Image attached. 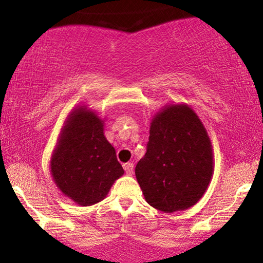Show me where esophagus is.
I'll use <instances>...</instances> for the list:
<instances>
[{"mask_svg":"<svg viewBox=\"0 0 263 263\" xmlns=\"http://www.w3.org/2000/svg\"><path fill=\"white\" fill-rule=\"evenodd\" d=\"M123 170H125L127 176H132V174H134V170H135L134 164H132V163H125V164H123Z\"/></svg>","mask_w":263,"mask_h":263,"instance_id":"34e87169","label":"esophagus"}]
</instances>
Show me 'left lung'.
<instances>
[{
	"label": "left lung",
	"instance_id": "left-lung-1",
	"mask_svg": "<svg viewBox=\"0 0 263 263\" xmlns=\"http://www.w3.org/2000/svg\"><path fill=\"white\" fill-rule=\"evenodd\" d=\"M135 173L147 203L164 213L188 209L203 197L213 174V151L192 108L172 105L157 114Z\"/></svg>",
	"mask_w": 263,
	"mask_h": 263
}]
</instances>
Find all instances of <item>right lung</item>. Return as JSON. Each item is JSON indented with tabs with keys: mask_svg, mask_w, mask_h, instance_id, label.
<instances>
[{
	"mask_svg": "<svg viewBox=\"0 0 263 263\" xmlns=\"http://www.w3.org/2000/svg\"><path fill=\"white\" fill-rule=\"evenodd\" d=\"M50 164L58 188L83 206L101 201L123 174L102 121L85 108L75 110L66 120Z\"/></svg>",
	"mask_w": 263,
	"mask_h": 263,
	"instance_id": "obj_1",
	"label": "right lung"
}]
</instances>
